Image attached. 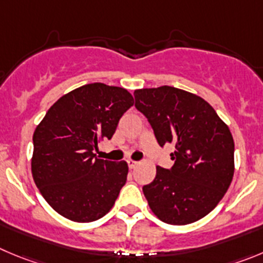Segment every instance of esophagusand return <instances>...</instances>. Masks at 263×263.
<instances>
[{
	"mask_svg": "<svg viewBox=\"0 0 263 263\" xmlns=\"http://www.w3.org/2000/svg\"><path fill=\"white\" fill-rule=\"evenodd\" d=\"M127 163H128V167L129 168H135L137 165H139V162L132 161V159H128V161H127Z\"/></svg>",
	"mask_w": 263,
	"mask_h": 263,
	"instance_id": "esophagus-1",
	"label": "esophagus"
}]
</instances>
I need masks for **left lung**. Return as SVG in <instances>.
<instances>
[{
  "label": "left lung",
  "mask_w": 263,
  "mask_h": 263,
  "mask_svg": "<svg viewBox=\"0 0 263 263\" xmlns=\"http://www.w3.org/2000/svg\"><path fill=\"white\" fill-rule=\"evenodd\" d=\"M161 146L173 144V167L157 166L154 180L144 185L149 208L158 219L190 224L209 214L234 178L235 144L227 124L203 98L178 88L135 90Z\"/></svg>",
  "instance_id": "1"
}]
</instances>
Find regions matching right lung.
I'll return each mask as SVG.
<instances>
[{"label":"right lung","instance_id":"right-lung-1","mask_svg":"<svg viewBox=\"0 0 263 263\" xmlns=\"http://www.w3.org/2000/svg\"><path fill=\"white\" fill-rule=\"evenodd\" d=\"M134 105L124 88L92 83L62 96L33 134L32 176L46 202L73 222L110 212L126 184L127 162L96 158L98 141L110 140Z\"/></svg>","mask_w":263,"mask_h":263}]
</instances>
